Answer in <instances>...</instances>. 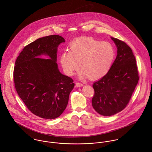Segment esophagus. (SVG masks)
I'll list each match as a JSON object with an SVG mask.
<instances>
[{"instance_id":"obj_1","label":"esophagus","mask_w":152,"mask_h":152,"mask_svg":"<svg viewBox=\"0 0 152 152\" xmlns=\"http://www.w3.org/2000/svg\"><path fill=\"white\" fill-rule=\"evenodd\" d=\"M76 86L77 87H82V86H83V84H82V83H81L77 82V83H76Z\"/></svg>"}]
</instances>
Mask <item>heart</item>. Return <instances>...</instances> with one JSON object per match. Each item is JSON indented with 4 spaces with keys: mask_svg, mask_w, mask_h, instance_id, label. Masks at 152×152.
<instances>
[{
    "mask_svg": "<svg viewBox=\"0 0 152 152\" xmlns=\"http://www.w3.org/2000/svg\"><path fill=\"white\" fill-rule=\"evenodd\" d=\"M115 56L113 45L92 38H82L72 42L69 51L60 56V62L65 73L72 76L80 66L81 78L97 79L104 76L111 66Z\"/></svg>",
    "mask_w": 152,
    "mask_h": 152,
    "instance_id": "obj_1",
    "label": "heart"
}]
</instances>
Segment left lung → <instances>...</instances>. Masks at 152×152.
<instances>
[{
    "label": "left lung",
    "instance_id": "obj_1",
    "mask_svg": "<svg viewBox=\"0 0 152 152\" xmlns=\"http://www.w3.org/2000/svg\"><path fill=\"white\" fill-rule=\"evenodd\" d=\"M111 39L117 47L116 59L108 73L93 85L92 106L103 116L114 115L126 107L139 79L131 48L122 41Z\"/></svg>",
    "mask_w": 152,
    "mask_h": 152
}]
</instances>
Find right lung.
Here are the masks:
<instances>
[{
	"label": "right lung",
	"instance_id": "right-lung-1",
	"mask_svg": "<svg viewBox=\"0 0 152 152\" xmlns=\"http://www.w3.org/2000/svg\"><path fill=\"white\" fill-rule=\"evenodd\" d=\"M65 39L58 35L38 38L26 46L15 63L13 80L17 94L27 108L41 118L59 117L68 105L75 83L59 70L58 47ZM47 56L50 59L39 57Z\"/></svg>",
	"mask_w": 152,
	"mask_h": 152
}]
</instances>
